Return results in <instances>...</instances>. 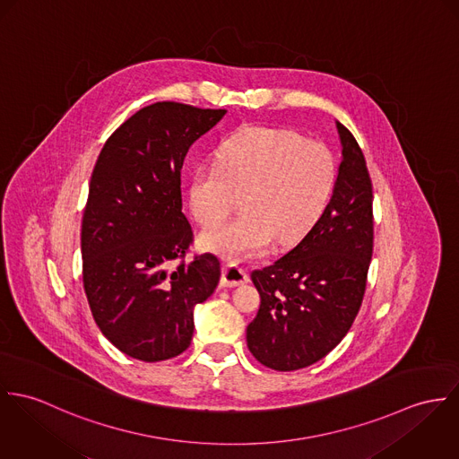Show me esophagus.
<instances>
[{"label": "esophagus", "mask_w": 459, "mask_h": 459, "mask_svg": "<svg viewBox=\"0 0 459 459\" xmlns=\"http://www.w3.org/2000/svg\"><path fill=\"white\" fill-rule=\"evenodd\" d=\"M248 281V276L247 273L236 265V264H225L223 265V271H221V280H220V285L225 287V289H232V287H239V285H245Z\"/></svg>", "instance_id": "obj_1"}]
</instances>
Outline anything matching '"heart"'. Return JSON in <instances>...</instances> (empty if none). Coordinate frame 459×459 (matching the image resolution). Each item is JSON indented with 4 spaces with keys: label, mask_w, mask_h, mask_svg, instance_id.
Wrapping results in <instances>:
<instances>
[{
    "label": "heart",
    "mask_w": 459,
    "mask_h": 459,
    "mask_svg": "<svg viewBox=\"0 0 459 459\" xmlns=\"http://www.w3.org/2000/svg\"><path fill=\"white\" fill-rule=\"evenodd\" d=\"M336 185L329 148L285 128L245 126L227 135L216 163L201 165L190 181L194 218L209 225L223 220L243 197V214L207 227L199 245L223 256L265 250L274 238L292 243L324 214Z\"/></svg>",
    "instance_id": "heart-1"
}]
</instances>
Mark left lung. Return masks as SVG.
I'll return each instance as SVG.
<instances>
[{
  "instance_id": "obj_1",
  "label": "left lung",
  "mask_w": 459,
  "mask_h": 459,
  "mask_svg": "<svg viewBox=\"0 0 459 459\" xmlns=\"http://www.w3.org/2000/svg\"><path fill=\"white\" fill-rule=\"evenodd\" d=\"M342 163L333 197L305 238L273 265L252 273L258 313L248 349L276 371L327 356L349 333L366 290L373 254V190L354 135L336 121Z\"/></svg>"
}]
</instances>
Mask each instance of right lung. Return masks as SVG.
Returning a JSON list of instances; mask_svg holds the SVG:
<instances>
[{
    "instance_id": "right-lung-1",
    "label": "right lung",
    "mask_w": 459,
    "mask_h": 459,
    "mask_svg": "<svg viewBox=\"0 0 459 459\" xmlns=\"http://www.w3.org/2000/svg\"><path fill=\"white\" fill-rule=\"evenodd\" d=\"M225 108L156 102L103 144L82 216V281L103 336L123 354L158 362L194 336V307L214 292L220 260H186L194 243L183 214L181 169L190 146Z\"/></svg>"
}]
</instances>
